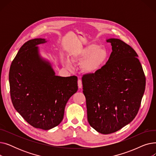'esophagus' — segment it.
<instances>
[{
  "label": "esophagus",
  "instance_id": "1",
  "mask_svg": "<svg viewBox=\"0 0 156 156\" xmlns=\"http://www.w3.org/2000/svg\"><path fill=\"white\" fill-rule=\"evenodd\" d=\"M78 86L79 88H81V87H82V82H81V80H80V79H79L78 80Z\"/></svg>",
  "mask_w": 156,
  "mask_h": 156
}]
</instances>
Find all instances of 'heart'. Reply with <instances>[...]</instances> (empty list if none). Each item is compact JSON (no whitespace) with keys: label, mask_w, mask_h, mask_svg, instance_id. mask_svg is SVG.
Segmentation results:
<instances>
[{"label":"heart","mask_w":156,"mask_h":156,"mask_svg":"<svg viewBox=\"0 0 156 156\" xmlns=\"http://www.w3.org/2000/svg\"><path fill=\"white\" fill-rule=\"evenodd\" d=\"M108 53L106 49L95 44H90L74 52L71 57L73 63H81V68L87 73H94L100 69L107 61ZM69 59L64 64L68 68L72 66Z\"/></svg>","instance_id":"1"}]
</instances>
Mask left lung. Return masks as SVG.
Listing matches in <instances>:
<instances>
[{"instance_id":"1","label":"left lung","mask_w":156,"mask_h":156,"mask_svg":"<svg viewBox=\"0 0 156 156\" xmlns=\"http://www.w3.org/2000/svg\"><path fill=\"white\" fill-rule=\"evenodd\" d=\"M106 42L112 46L108 62L82 77L88 123L102 134L116 132L133 120L145 88V75L136 52L119 39Z\"/></svg>"}]
</instances>
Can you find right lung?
<instances>
[{"label": "right lung", "mask_w": 156, "mask_h": 156, "mask_svg": "<svg viewBox=\"0 0 156 156\" xmlns=\"http://www.w3.org/2000/svg\"><path fill=\"white\" fill-rule=\"evenodd\" d=\"M44 38L30 40L20 48L9 74L14 108L36 128L48 130L62 121L65 106L78 90L75 76H56L51 62L43 58L38 45Z\"/></svg>", "instance_id": "add662e5"}]
</instances>
